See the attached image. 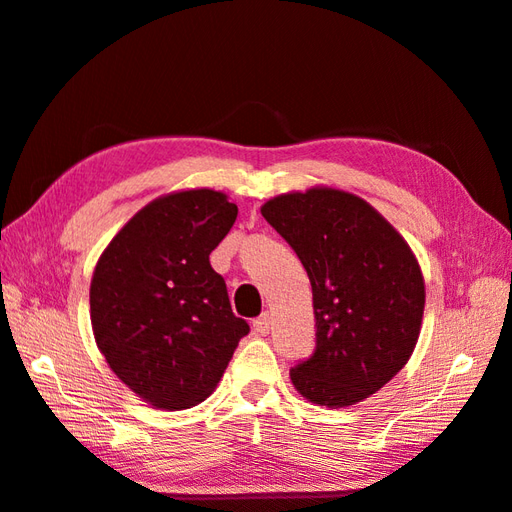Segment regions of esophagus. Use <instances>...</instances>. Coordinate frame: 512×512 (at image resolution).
I'll use <instances>...</instances> for the list:
<instances>
[{
	"label": "esophagus",
	"mask_w": 512,
	"mask_h": 512,
	"mask_svg": "<svg viewBox=\"0 0 512 512\" xmlns=\"http://www.w3.org/2000/svg\"><path fill=\"white\" fill-rule=\"evenodd\" d=\"M269 329H271V314L269 311H265V314H260L254 320V331L258 333V336H265V333H269Z\"/></svg>",
	"instance_id": "esophagus-1"
}]
</instances>
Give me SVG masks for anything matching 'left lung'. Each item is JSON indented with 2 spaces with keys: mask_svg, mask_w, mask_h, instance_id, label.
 Returning a JSON list of instances; mask_svg holds the SVG:
<instances>
[{
  "mask_svg": "<svg viewBox=\"0 0 512 512\" xmlns=\"http://www.w3.org/2000/svg\"><path fill=\"white\" fill-rule=\"evenodd\" d=\"M260 212L314 291L316 349L291 382L329 409L362 402L409 362L420 336L426 294L409 243L367 201L333 187L274 196Z\"/></svg>",
  "mask_w": 512,
  "mask_h": 512,
  "instance_id": "8db88e82",
  "label": "left lung"
}]
</instances>
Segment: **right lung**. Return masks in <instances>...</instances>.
<instances>
[{
    "label": "right lung",
    "mask_w": 512,
    "mask_h": 512,
    "mask_svg": "<svg viewBox=\"0 0 512 512\" xmlns=\"http://www.w3.org/2000/svg\"><path fill=\"white\" fill-rule=\"evenodd\" d=\"M236 214L223 192L165 194L121 227L92 274L97 347L125 387L156 409L203 402L249 333L210 265Z\"/></svg>",
    "instance_id": "1"
}]
</instances>
